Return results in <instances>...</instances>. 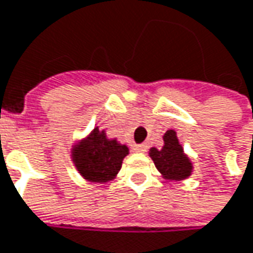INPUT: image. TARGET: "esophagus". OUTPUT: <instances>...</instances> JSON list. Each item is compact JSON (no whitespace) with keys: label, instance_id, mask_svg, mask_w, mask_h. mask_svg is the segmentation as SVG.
Here are the masks:
<instances>
[{"label":"esophagus","instance_id":"obj_1","mask_svg":"<svg viewBox=\"0 0 253 253\" xmlns=\"http://www.w3.org/2000/svg\"><path fill=\"white\" fill-rule=\"evenodd\" d=\"M133 151H135V152H145V151H146V146H145L143 143L135 145V146H133Z\"/></svg>","mask_w":253,"mask_h":253}]
</instances>
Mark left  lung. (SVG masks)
Returning a JSON list of instances; mask_svg holds the SVG:
<instances>
[{"instance_id":"obj_1","label":"left lung","mask_w":253,"mask_h":253,"mask_svg":"<svg viewBox=\"0 0 253 253\" xmlns=\"http://www.w3.org/2000/svg\"><path fill=\"white\" fill-rule=\"evenodd\" d=\"M149 156L159 170L162 177L168 181H181L189 179L193 173V162L180 143L174 129L163 133V146L161 149L151 148Z\"/></svg>"}]
</instances>
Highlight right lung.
I'll list each match as a JSON object with an SVG mask.
<instances>
[{
    "mask_svg": "<svg viewBox=\"0 0 253 253\" xmlns=\"http://www.w3.org/2000/svg\"><path fill=\"white\" fill-rule=\"evenodd\" d=\"M129 155L126 145L108 138L105 129L94 126L87 136L72 145L70 158L80 176L91 183L105 184L117 177L124 158Z\"/></svg>",
    "mask_w": 253,
    "mask_h": 253,
    "instance_id": "1",
    "label": "right lung"
}]
</instances>
